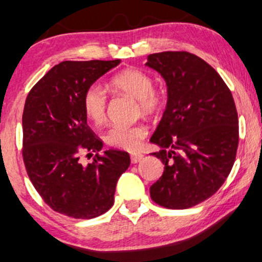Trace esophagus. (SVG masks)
I'll return each instance as SVG.
<instances>
[{"label":"esophagus","instance_id":"34e87169","mask_svg":"<svg viewBox=\"0 0 262 262\" xmlns=\"http://www.w3.org/2000/svg\"><path fill=\"white\" fill-rule=\"evenodd\" d=\"M143 157H144L143 154H139V152L132 154L130 161H132V163H138L139 161H141V160H143Z\"/></svg>","mask_w":262,"mask_h":262}]
</instances>
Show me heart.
I'll use <instances>...</instances> for the list:
<instances>
[{
	"label": "heart",
	"instance_id": "obj_1",
	"mask_svg": "<svg viewBox=\"0 0 262 262\" xmlns=\"http://www.w3.org/2000/svg\"><path fill=\"white\" fill-rule=\"evenodd\" d=\"M110 85L113 89L137 99L139 108L145 115H154L163 105V95L154 89L152 78L140 69L128 68L119 72L112 77ZM106 91L97 84L90 85L83 96V107L88 117L96 124L102 123L106 118ZM146 134V127L140 123L132 125H113L103 135V140L111 146L135 151L139 149Z\"/></svg>",
	"mask_w": 262,
	"mask_h": 262
}]
</instances>
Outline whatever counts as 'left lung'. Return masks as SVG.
Here are the masks:
<instances>
[{
  "mask_svg": "<svg viewBox=\"0 0 262 262\" xmlns=\"http://www.w3.org/2000/svg\"><path fill=\"white\" fill-rule=\"evenodd\" d=\"M146 66L162 75L168 95L150 139L165 165L150 196L166 209H189L212 196L231 172L239 143L234 100L215 69L190 52L152 53Z\"/></svg>",
  "mask_w": 262,
  "mask_h": 262,
  "instance_id": "left-lung-1",
  "label": "left lung"
}]
</instances>
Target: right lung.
Wrapping results in <instances>:
<instances>
[{
	"label": "right lung",
	"instance_id": "obj_1",
	"mask_svg": "<svg viewBox=\"0 0 262 262\" xmlns=\"http://www.w3.org/2000/svg\"><path fill=\"white\" fill-rule=\"evenodd\" d=\"M121 63L64 61L50 69L28 94L23 111V160L34 188L56 212L90 220L115 203L118 178L127 171L125 151L102 149L86 123L85 90ZM96 152L88 166L81 153Z\"/></svg>",
	"mask_w": 262,
	"mask_h": 262
}]
</instances>
